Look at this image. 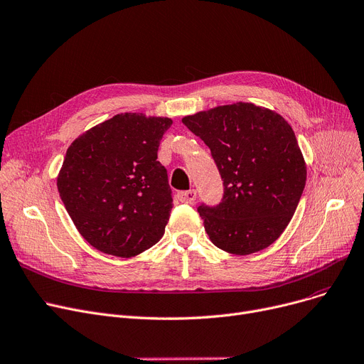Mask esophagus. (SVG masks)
<instances>
[{
    "mask_svg": "<svg viewBox=\"0 0 364 364\" xmlns=\"http://www.w3.org/2000/svg\"><path fill=\"white\" fill-rule=\"evenodd\" d=\"M178 200L181 203H185V204H192L196 201L197 198V192L194 189H189V191H182V192H178Z\"/></svg>",
    "mask_w": 364,
    "mask_h": 364,
    "instance_id": "esophagus-1",
    "label": "esophagus"
}]
</instances>
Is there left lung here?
Returning <instances> with one entry per match:
<instances>
[{
  "label": "left lung",
  "mask_w": 364,
  "mask_h": 364,
  "mask_svg": "<svg viewBox=\"0 0 364 364\" xmlns=\"http://www.w3.org/2000/svg\"><path fill=\"white\" fill-rule=\"evenodd\" d=\"M182 123L210 148L223 179L222 203L198 207L211 242L237 255L267 248L306 186V161L289 123L251 102L219 105Z\"/></svg>",
  "instance_id": "left-lung-1"
}]
</instances>
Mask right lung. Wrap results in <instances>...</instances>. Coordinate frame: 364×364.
<instances>
[{
    "mask_svg": "<svg viewBox=\"0 0 364 364\" xmlns=\"http://www.w3.org/2000/svg\"><path fill=\"white\" fill-rule=\"evenodd\" d=\"M168 117L122 113L68 148L57 188L82 237L101 252L129 259L157 244L173 208L157 160Z\"/></svg>",
    "mask_w": 364,
    "mask_h": 364,
    "instance_id": "obj_1",
    "label": "right lung"
}]
</instances>
